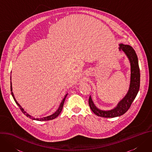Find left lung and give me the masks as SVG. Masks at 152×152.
I'll return each instance as SVG.
<instances>
[{
  "mask_svg": "<svg viewBox=\"0 0 152 152\" xmlns=\"http://www.w3.org/2000/svg\"><path fill=\"white\" fill-rule=\"evenodd\" d=\"M120 51H123L128 57L131 65V77L129 90L124 97L113 109L102 110L96 107L90 96L89 106L92 112L97 116L104 118H114L124 115L130 108L132 102L138 93L140 87V72L138 59L134 49L130 45L120 44Z\"/></svg>",
  "mask_w": 152,
  "mask_h": 152,
  "instance_id": "obj_1",
  "label": "left lung"
}]
</instances>
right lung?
<instances>
[{"mask_svg": "<svg viewBox=\"0 0 152 152\" xmlns=\"http://www.w3.org/2000/svg\"><path fill=\"white\" fill-rule=\"evenodd\" d=\"M11 94H12V98H13V99H14V100H15V102L16 103V104L19 106V108L20 109V110L22 111V112L23 113V114H25L27 117H28V118H31V119H34V120H36V121H49V120H52V119H54V118H56V117H58V116H59V115L61 113V111H62V108H63V106H64V102H65V98H66V96H67V94H65V97H64V98L62 99V102H61V104H60V105H59V107H58V108L56 110V111H55L53 114H51V115H49V116H45V117H43V118H33V117H32L31 116H30L29 114H28L27 113L25 110L22 108V107L18 104V102H17V101L16 100V99H15V96H14V94H13V93H12V86H11Z\"/></svg>", "mask_w": 152, "mask_h": 152, "instance_id": "right-lung-1", "label": "right lung"}]
</instances>
